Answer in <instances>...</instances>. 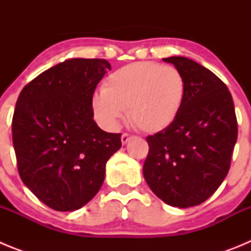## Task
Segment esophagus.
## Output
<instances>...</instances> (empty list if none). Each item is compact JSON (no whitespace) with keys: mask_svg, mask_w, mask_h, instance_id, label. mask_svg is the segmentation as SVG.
I'll list each match as a JSON object with an SVG mask.
<instances>
[{"mask_svg":"<svg viewBox=\"0 0 251 251\" xmlns=\"http://www.w3.org/2000/svg\"><path fill=\"white\" fill-rule=\"evenodd\" d=\"M132 138H133V136H130V134H128V133H123L121 137V141L123 145H127L128 142H129Z\"/></svg>","mask_w":251,"mask_h":251,"instance_id":"34e87169","label":"esophagus"}]
</instances>
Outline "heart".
Masks as SVG:
<instances>
[{
    "label": "heart",
    "mask_w": 251,
    "mask_h": 251,
    "mask_svg": "<svg viewBox=\"0 0 251 251\" xmlns=\"http://www.w3.org/2000/svg\"><path fill=\"white\" fill-rule=\"evenodd\" d=\"M186 94L185 76L178 69L154 61H139L115 70L101 92L92 99L99 123L115 128L128 110L130 123L146 133H157L174 123Z\"/></svg>",
    "instance_id": "1"
}]
</instances>
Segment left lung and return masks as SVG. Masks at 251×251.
Masks as SVG:
<instances>
[{"label": "left lung", "mask_w": 251, "mask_h": 251, "mask_svg": "<svg viewBox=\"0 0 251 251\" xmlns=\"http://www.w3.org/2000/svg\"><path fill=\"white\" fill-rule=\"evenodd\" d=\"M186 80L181 112L170 127L147 137L143 176L154 195L175 207L202 203L229 172L238 122L227 86L185 56L163 59Z\"/></svg>", "instance_id": "1"}]
</instances>
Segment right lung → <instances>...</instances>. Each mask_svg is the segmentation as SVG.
Wrapping results in <instances>:
<instances>
[{
    "label": "right lung",
    "mask_w": 251,
    "mask_h": 251,
    "mask_svg": "<svg viewBox=\"0 0 251 251\" xmlns=\"http://www.w3.org/2000/svg\"><path fill=\"white\" fill-rule=\"evenodd\" d=\"M110 70L104 59H69L21 90L12 118L17 170L26 187L56 211H75L98 194L121 133H106L92 99Z\"/></svg>",
    "instance_id": "right-lung-1"
}]
</instances>
